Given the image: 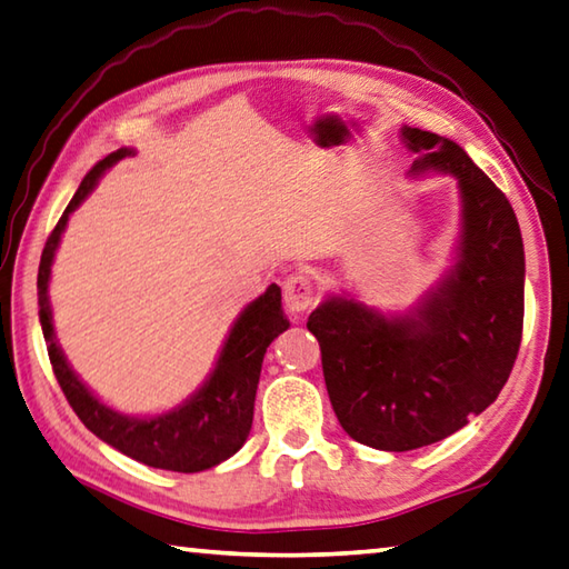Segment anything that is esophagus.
<instances>
[{"label":"esophagus","mask_w":569,"mask_h":569,"mask_svg":"<svg viewBox=\"0 0 569 569\" xmlns=\"http://www.w3.org/2000/svg\"><path fill=\"white\" fill-rule=\"evenodd\" d=\"M283 303L291 313H303L316 303V283L308 273H293L283 283Z\"/></svg>","instance_id":"34e87169"}]
</instances>
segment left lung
<instances>
[{
    "mask_svg": "<svg viewBox=\"0 0 569 569\" xmlns=\"http://www.w3.org/2000/svg\"><path fill=\"white\" fill-rule=\"evenodd\" d=\"M400 137L418 153L412 177L458 179L456 266L406 316L328 296L306 323L338 422L388 452L430 446L480 416L508 383L525 316V251L510 201L456 141L410 127Z\"/></svg>",
    "mask_w": 569,
    "mask_h": 569,
    "instance_id": "obj_1",
    "label": "left lung"
}]
</instances>
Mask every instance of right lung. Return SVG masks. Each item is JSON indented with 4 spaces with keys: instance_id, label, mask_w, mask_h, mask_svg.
I'll return each mask as SVG.
<instances>
[{
    "instance_id": "right-lung-1",
    "label": "right lung",
    "mask_w": 569,
    "mask_h": 569,
    "mask_svg": "<svg viewBox=\"0 0 569 569\" xmlns=\"http://www.w3.org/2000/svg\"><path fill=\"white\" fill-rule=\"evenodd\" d=\"M123 157H133V149H119L101 159L91 169L84 181L69 201L67 211L61 213L54 231L49 233L44 251H41L37 291H39V323L47 340L49 360L54 368L61 390L74 408L79 420L101 438L107 446L117 448L131 460H139L149 468L173 470V472H201L213 465L229 460L241 450L249 438L253 422V402L258 378H261V363L266 348L273 343L278 333L291 326L281 308V288L271 283L263 296H258L236 318L229 338L216 360V368L206 383L183 400L179 408L153 418H131L104 406L94 392H91L74 370L67 363L64 353L57 343L54 323H51L49 306V276L54 253L59 249L61 233L67 229L69 213L87 199L94 189L101 173L111 169Z\"/></svg>"
}]
</instances>
